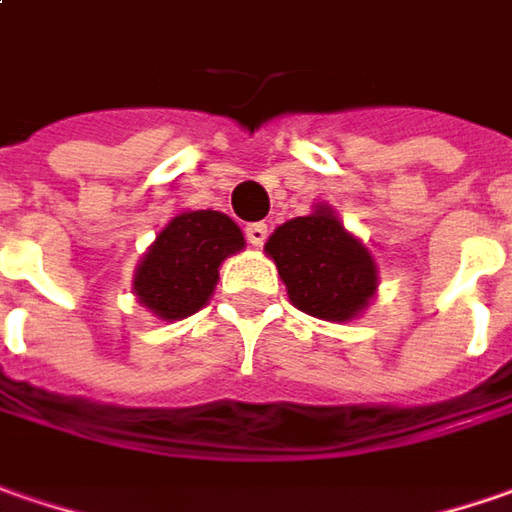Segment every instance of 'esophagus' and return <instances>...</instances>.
<instances>
[{
	"label": "esophagus",
	"mask_w": 512,
	"mask_h": 512,
	"mask_svg": "<svg viewBox=\"0 0 512 512\" xmlns=\"http://www.w3.org/2000/svg\"><path fill=\"white\" fill-rule=\"evenodd\" d=\"M266 234H269L266 223H249V226H246V240H249L252 246H263V243H266Z\"/></svg>",
	"instance_id": "1"
}]
</instances>
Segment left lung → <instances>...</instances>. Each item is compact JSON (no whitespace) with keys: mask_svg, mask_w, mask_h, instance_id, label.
Masks as SVG:
<instances>
[{"mask_svg":"<svg viewBox=\"0 0 512 512\" xmlns=\"http://www.w3.org/2000/svg\"><path fill=\"white\" fill-rule=\"evenodd\" d=\"M266 255L275 260L289 300L312 318L352 321L375 298L378 266L329 206L278 226L266 240Z\"/></svg>","mask_w":512,"mask_h":512,"instance_id":"1","label":"left lung"}]
</instances>
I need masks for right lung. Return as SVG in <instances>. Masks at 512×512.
Here are the masks:
<instances>
[{
  "instance_id": "obj_1",
  "label": "right lung",
  "mask_w": 512,
  "mask_h": 512,
  "mask_svg": "<svg viewBox=\"0 0 512 512\" xmlns=\"http://www.w3.org/2000/svg\"><path fill=\"white\" fill-rule=\"evenodd\" d=\"M243 246V232L223 212H180L140 260L134 295L157 318L183 321L209 303L220 263Z\"/></svg>"
}]
</instances>
